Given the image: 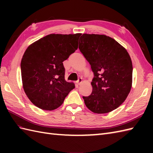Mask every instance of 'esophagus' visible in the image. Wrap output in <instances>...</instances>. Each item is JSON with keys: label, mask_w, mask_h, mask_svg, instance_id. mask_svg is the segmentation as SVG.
Returning <instances> with one entry per match:
<instances>
[{"label": "esophagus", "mask_w": 153, "mask_h": 153, "mask_svg": "<svg viewBox=\"0 0 153 153\" xmlns=\"http://www.w3.org/2000/svg\"><path fill=\"white\" fill-rule=\"evenodd\" d=\"M82 82H83V79H82V77H80V78H79L78 80H77V84H78V85H80V84L82 83Z\"/></svg>", "instance_id": "1"}]
</instances>
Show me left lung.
<instances>
[{"label": "left lung", "instance_id": "left-lung-1", "mask_svg": "<svg viewBox=\"0 0 153 153\" xmlns=\"http://www.w3.org/2000/svg\"><path fill=\"white\" fill-rule=\"evenodd\" d=\"M79 49L94 74L92 93L83 97L86 106L97 114L115 110L131 88L133 66L128 51L106 35L86 33L79 39Z\"/></svg>", "mask_w": 153, "mask_h": 153}]
</instances>
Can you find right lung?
Segmentation results:
<instances>
[{
	"label": "right lung",
	"mask_w": 153,
	"mask_h": 153,
	"mask_svg": "<svg viewBox=\"0 0 153 153\" xmlns=\"http://www.w3.org/2000/svg\"><path fill=\"white\" fill-rule=\"evenodd\" d=\"M81 35H48L25 51L21 61L23 88L38 108L56 109L75 88L74 83L65 80L62 62L77 49Z\"/></svg>",
	"instance_id": "right-lung-1"
}]
</instances>
